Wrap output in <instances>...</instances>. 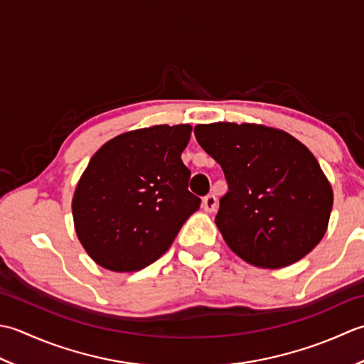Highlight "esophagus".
<instances>
[{"mask_svg": "<svg viewBox=\"0 0 364 364\" xmlns=\"http://www.w3.org/2000/svg\"><path fill=\"white\" fill-rule=\"evenodd\" d=\"M203 209L205 212H215V209H217V198L212 193L203 199Z\"/></svg>", "mask_w": 364, "mask_h": 364, "instance_id": "34e87169", "label": "esophagus"}]
</instances>
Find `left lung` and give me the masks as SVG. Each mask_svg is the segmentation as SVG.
Instances as JSON below:
<instances>
[{
	"label": "left lung",
	"mask_w": 364,
	"mask_h": 364,
	"mask_svg": "<svg viewBox=\"0 0 364 364\" xmlns=\"http://www.w3.org/2000/svg\"><path fill=\"white\" fill-rule=\"evenodd\" d=\"M195 135L226 176L229 191L215 223L237 256L281 269L316 248L327 232L333 190L305 144L248 122L199 124Z\"/></svg>",
	"instance_id": "left-lung-1"
}]
</instances>
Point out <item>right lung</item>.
I'll use <instances>...</instances> for the list:
<instances>
[{
  "instance_id": "add662e5",
  "label": "right lung",
  "mask_w": 364,
  "mask_h": 364,
  "mask_svg": "<svg viewBox=\"0 0 364 364\" xmlns=\"http://www.w3.org/2000/svg\"><path fill=\"white\" fill-rule=\"evenodd\" d=\"M191 125H154L109 139L89 160L72 198L73 226L95 264L136 272L171 247L201 199L181 155Z\"/></svg>"
}]
</instances>
